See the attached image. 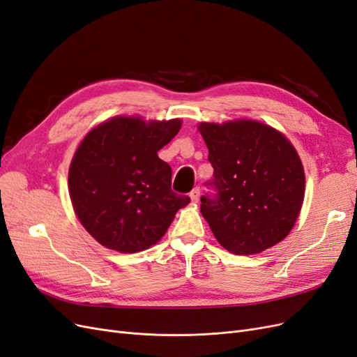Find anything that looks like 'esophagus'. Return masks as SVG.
<instances>
[{"label":"esophagus","mask_w":357,"mask_h":357,"mask_svg":"<svg viewBox=\"0 0 357 357\" xmlns=\"http://www.w3.org/2000/svg\"><path fill=\"white\" fill-rule=\"evenodd\" d=\"M189 196H190L192 202H198V201H199V196H201V190H199V188H195V189L189 193Z\"/></svg>","instance_id":"1"}]
</instances>
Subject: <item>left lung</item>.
Instances as JSON below:
<instances>
[{
	"mask_svg": "<svg viewBox=\"0 0 357 357\" xmlns=\"http://www.w3.org/2000/svg\"><path fill=\"white\" fill-rule=\"evenodd\" d=\"M214 168V199L202 196L201 213L221 247L260 254L284 241L300 215L305 176L294 144L279 130L241 118L201 122Z\"/></svg>",
	"mask_w": 357,
	"mask_h": 357,
	"instance_id": "8db88e82",
	"label": "left lung"
}]
</instances>
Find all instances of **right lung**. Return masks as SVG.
Wrapping results in <instances>:
<instances>
[{"instance_id":"obj_1","label":"right lung","mask_w":357,"mask_h":357,"mask_svg":"<svg viewBox=\"0 0 357 357\" xmlns=\"http://www.w3.org/2000/svg\"><path fill=\"white\" fill-rule=\"evenodd\" d=\"M180 128V118L116 115L78 144L69 165V196L79 223L105 248L122 254L151 248L190 202L171 190V168L158 156Z\"/></svg>"}]
</instances>
